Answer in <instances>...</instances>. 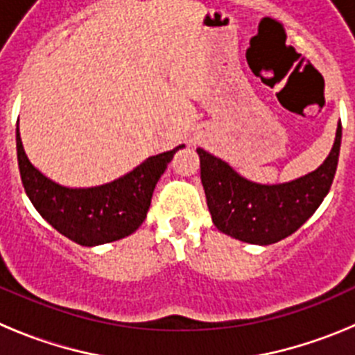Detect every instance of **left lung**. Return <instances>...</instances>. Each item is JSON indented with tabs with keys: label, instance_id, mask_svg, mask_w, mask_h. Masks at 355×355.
Returning a JSON list of instances; mask_svg holds the SVG:
<instances>
[{
	"label": "left lung",
	"instance_id": "8db88e82",
	"mask_svg": "<svg viewBox=\"0 0 355 355\" xmlns=\"http://www.w3.org/2000/svg\"><path fill=\"white\" fill-rule=\"evenodd\" d=\"M341 147V124L325 162L286 183L263 184L238 174L227 162L197 147L200 183L218 231L254 245H270L293 234L331 190Z\"/></svg>",
	"mask_w": 355,
	"mask_h": 355
}]
</instances>
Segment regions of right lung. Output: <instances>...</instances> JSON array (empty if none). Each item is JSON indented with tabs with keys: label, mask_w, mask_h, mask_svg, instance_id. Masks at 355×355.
I'll return each mask as SVG.
<instances>
[{
	"label": "right lung",
	"mask_w": 355,
	"mask_h": 355,
	"mask_svg": "<svg viewBox=\"0 0 355 355\" xmlns=\"http://www.w3.org/2000/svg\"><path fill=\"white\" fill-rule=\"evenodd\" d=\"M17 163L28 199L44 220L78 245L96 247L130 236L146 220L156 183L181 147L149 156L119 180L99 187L71 188L49 180L24 153L15 130Z\"/></svg>",
	"instance_id": "1"
}]
</instances>
